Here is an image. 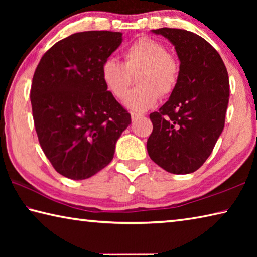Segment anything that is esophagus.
Listing matches in <instances>:
<instances>
[{
    "mask_svg": "<svg viewBox=\"0 0 257 257\" xmlns=\"http://www.w3.org/2000/svg\"><path fill=\"white\" fill-rule=\"evenodd\" d=\"M142 116H143V114H141V113H135V112L132 113V119H133V121L137 120V119H139V118H142Z\"/></svg>",
    "mask_w": 257,
    "mask_h": 257,
    "instance_id": "1",
    "label": "esophagus"
}]
</instances>
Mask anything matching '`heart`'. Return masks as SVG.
I'll return each instance as SVG.
<instances>
[{
  "label": "heart",
  "instance_id": "obj_1",
  "mask_svg": "<svg viewBox=\"0 0 257 257\" xmlns=\"http://www.w3.org/2000/svg\"><path fill=\"white\" fill-rule=\"evenodd\" d=\"M136 73L139 87L125 96L124 105L142 112L154 106L160 95L167 97L175 90L179 80L180 63L161 42L151 37H139L124 49L123 63L110 58L101 67L103 84L119 99L127 94L132 76Z\"/></svg>",
  "mask_w": 257,
  "mask_h": 257
}]
</instances>
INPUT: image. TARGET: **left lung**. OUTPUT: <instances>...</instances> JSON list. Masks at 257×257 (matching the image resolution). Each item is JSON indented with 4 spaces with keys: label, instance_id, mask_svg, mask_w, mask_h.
Listing matches in <instances>:
<instances>
[{
    "label": "left lung",
    "instance_id": "obj_1",
    "mask_svg": "<svg viewBox=\"0 0 257 257\" xmlns=\"http://www.w3.org/2000/svg\"><path fill=\"white\" fill-rule=\"evenodd\" d=\"M175 45L180 60L176 88L158 112L150 114L153 132L147 152L165 171H196L222 133L229 103V77L222 59L210 43L184 29L152 30Z\"/></svg>",
    "mask_w": 257,
    "mask_h": 257
}]
</instances>
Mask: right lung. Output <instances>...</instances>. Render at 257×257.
I'll return each instance as SVG.
<instances>
[{"label": "right lung", "mask_w": 257, "mask_h": 257, "mask_svg": "<svg viewBox=\"0 0 257 257\" xmlns=\"http://www.w3.org/2000/svg\"><path fill=\"white\" fill-rule=\"evenodd\" d=\"M121 42L118 32L72 34L55 43L35 70L30 101L38 142L69 179H87L105 168L132 123L101 78L102 63Z\"/></svg>", "instance_id": "1"}]
</instances>
